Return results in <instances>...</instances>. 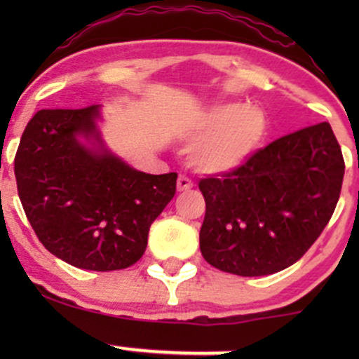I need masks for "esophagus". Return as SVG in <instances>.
<instances>
[{
  "instance_id": "1",
  "label": "esophagus",
  "mask_w": 359,
  "mask_h": 359,
  "mask_svg": "<svg viewBox=\"0 0 359 359\" xmlns=\"http://www.w3.org/2000/svg\"><path fill=\"white\" fill-rule=\"evenodd\" d=\"M191 187H193L191 179H187L186 175H179V179H177V191H189Z\"/></svg>"
}]
</instances>
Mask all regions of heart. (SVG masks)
Returning a JSON list of instances; mask_svg holds the SVG:
<instances>
[{"label": "heart", "instance_id": "heart-1", "mask_svg": "<svg viewBox=\"0 0 359 359\" xmlns=\"http://www.w3.org/2000/svg\"><path fill=\"white\" fill-rule=\"evenodd\" d=\"M269 132L266 112L255 106L227 102L203 111L189 133L196 139L189 149V161L206 175L236 172L262 147Z\"/></svg>", "mask_w": 359, "mask_h": 359}]
</instances>
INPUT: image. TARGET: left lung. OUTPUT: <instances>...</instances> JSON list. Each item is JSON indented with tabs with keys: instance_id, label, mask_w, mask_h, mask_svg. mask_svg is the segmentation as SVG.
Instances as JSON below:
<instances>
[{
	"instance_id": "obj_1",
	"label": "left lung",
	"mask_w": 359,
	"mask_h": 359,
	"mask_svg": "<svg viewBox=\"0 0 359 359\" xmlns=\"http://www.w3.org/2000/svg\"><path fill=\"white\" fill-rule=\"evenodd\" d=\"M344 168L332 126L318 123L257 151L236 172L201 179V255L238 276L287 269L334 215Z\"/></svg>"
}]
</instances>
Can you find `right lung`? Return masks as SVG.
Listing matches in <instances>:
<instances>
[{"label":"right lung","instance_id":"1","mask_svg":"<svg viewBox=\"0 0 359 359\" xmlns=\"http://www.w3.org/2000/svg\"><path fill=\"white\" fill-rule=\"evenodd\" d=\"M100 106L43 109L15 154L24 212L43 247L79 269L118 271L144 255L151 224L172 201L177 173L139 172L112 154Z\"/></svg>","mask_w":359,"mask_h":359}]
</instances>
